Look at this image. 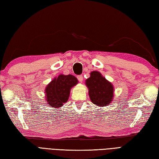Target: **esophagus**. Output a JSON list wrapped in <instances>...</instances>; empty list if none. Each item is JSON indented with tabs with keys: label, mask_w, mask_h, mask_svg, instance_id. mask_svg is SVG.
<instances>
[{
	"label": "esophagus",
	"mask_w": 159,
	"mask_h": 159,
	"mask_svg": "<svg viewBox=\"0 0 159 159\" xmlns=\"http://www.w3.org/2000/svg\"><path fill=\"white\" fill-rule=\"evenodd\" d=\"M77 79H78L79 81H80V82H83V76L82 75H79V76H77Z\"/></svg>",
	"instance_id": "34e87169"
}]
</instances>
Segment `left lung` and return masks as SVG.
<instances>
[{
  "mask_svg": "<svg viewBox=\"0 0 159 159\" xmlns=\"http://www.w3.org/2000/svg\"><path fill=\"white\" fill-rule=\"evenodd\" d=\"M89 95L92 103L100 107L108 106L113 99L114 87L100 72L93 71L86 80Z\"/></svg>",
  "mask_w": 159,
  "mask_h": 159,
  "instance_id": "left-lung-1",
  "label": "left lung"
}]
</instances>
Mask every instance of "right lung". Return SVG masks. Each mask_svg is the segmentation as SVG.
I'll return each mask as SVG.
<instances>
[{
  "mask_svg": "<svg viewBox=\"0 0 159 159\" xmlns=\"http://www.w3.org/2000/svg\"><path fill=\"white\" fill-rule=\"evenodd\" d=\"M77 83L78 80L72 75H59L45 88L47 104L54 108H60L68 100L70 89Z\"/></svg>",
  "mask_w": 159,
  "mask_h": 159,
  "instance_id": "right-lung-1",
  "label": "right lung"
}]
</instances>
